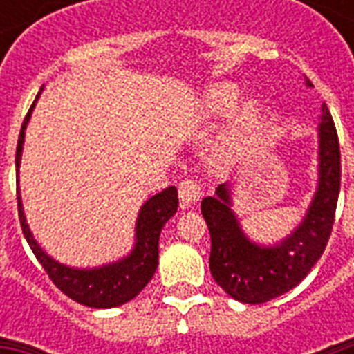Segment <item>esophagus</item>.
Wrapping results in <instances>:
<instances>
[{
	"label": "esophagus",
	"mask_w": 354,
	"mask_h": 354,
	"mask_svg": "<svg viewBox=\"0 0 354 354\" xmlns=\"http://www.w3.org/2000/svg\"><path fill=\"white\" fill-rule=\"evenodd\" d=\"M178 194H180V207H189L194 202H198L202 196L200 185L194 180H182L178 185Z\"/></svg>",
	"instance_id": "34e87169"
}]
</instances>
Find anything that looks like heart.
Returning a JSON list of instances; mask_svg holds the SVG:
<instances>
[{"label": "heart", "mask_w": 354, "mask_h": 354, "mask_svg": "<svg viewBox=\"0 0 354 354\" xmlns=\"http://www.w3.org/2000/svg\"><path fill=\"white\" fill-rule=\"evenodd\" d=\"M239 101H241V90L235 84L221 82V84L211 86L202 99L200 115H202V119L227 118L235 110ZM259 118H261V108H259L257 102L250 101L242 106V110L236 115L232 145H230V150L224 154V161H227L233 156H239L242 150L246 149V145L250 143V139L257 128Z\"/></svg>", "instance_id": "obj_1"}]
</instances>
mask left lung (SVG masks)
I'll return each instance as SVG.
<instances>
[{
	"label": "left lung",
	"instance_id": "1",
	"mask_svg": "<svg viewBox=\"0 0 354 354\" xmlns=\"http://www.w3.org/2000/svg\"><path fill=\"white\" fill-rule=\"evenodd\" d=\"M307 86L313 82L307 79ZM319 180L307 215L299 226L274 246L250 241L232 211V189L216 187V196L202 200L211 235L209 270L224 290L241 303H266L299 285L322 257L335 224L340 194V143L327 104L319 122Z\"/></svg>",
	"mask_w": 354,
	"mask_h": 354
}]
</instances>
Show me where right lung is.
I'll return each mask as SVG.
<instances>
[{
	"mask_svg": "<svg viewBox=\"0 0 354 354\" xmlns=\"http://www.w3.org/2000/svg\"><path fill=\"white\" fill-rule=\"evenodd\" d=\"M40 93L36 95L38 101ZM36 101L29 108L25 115L21 130H19L18 147H16V169L19 167L21 160V150H24L25 128L30 119V112L35 108ZM18 174V171H16ZM178 211V191L176 187H167L156 196L149 198L143 204L136 222V246L124 259L118 263L104 264L99 268L80 270L69 268L66 264H60L58 261L47 255L35 236L30 233L27 222H25L24 205H21V196L18 191V213L19 224L25 239L29 242L30 250L46 270L49 279L57 285V288L71 297L73 301L86 305L91 308H113L122 303L130 301L149 285L152 279L156 268H158V242H160L161 227Z\"/></svg>",
	"mask_w": 354,
	"mask_h": 354,
	"instance_id": "1",
	"label": "right lung"
}]
</instances>
